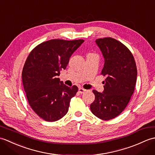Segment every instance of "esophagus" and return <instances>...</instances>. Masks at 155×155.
Instances as JSON below:
<instances>
[{
    "label": "esophagus",
    "mask_w": 155,
    "mask_h": 155,
    "mask_svg": "<svg viewBox=\"0 0 155 155\" xmlns=\"http://www.w3.org/2000/svg\"><path fill=\"white\" fill-rule=\"evenodd\" d=\"M86 91H87V90H85L84 88H78V92H79V93H81V94L84 93Z\"/></svg>",
    "instance_id": "1"
}]
</instances>
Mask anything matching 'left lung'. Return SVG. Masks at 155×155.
Masks as SVG:
<instances>
[{"instance_id": "1", "label": "left lung", "mask_w": 155, "mask_h": 155, "mask_svg": "<svg viewBox=\"0 0 155 155\" xmlns=\"http://www.w3.org/2000/svg\"><path fill=\"white\" fill-rule=\"evenodd\" d=\"M104 60L101 74L106 76L104 91L93 92L95 99L91 104L93 114L102 120L117 117L127 106L135 87L137 69L134 57L128 48L113 38L95 41Z\"/></svg>"}]
</instances>
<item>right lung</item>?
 <instances>
[{"label": "right lung", "instance_id": "right-lung-1", "mask_svg": "<svg viewBox=\"0 0 155 155\" xmlns=\"http://www.w3.org/2000/svg\"><path fill=\"white\" fill-rule=\"evenodd\" d=\"M84 41L52 39L37 46L27 58L22 72L25 91L32 110L46 121L63 117L77 93V86L67 87L57 77Z\"/></svg>", "mask_w": 155, "mask_h": 155}]
</instances>
